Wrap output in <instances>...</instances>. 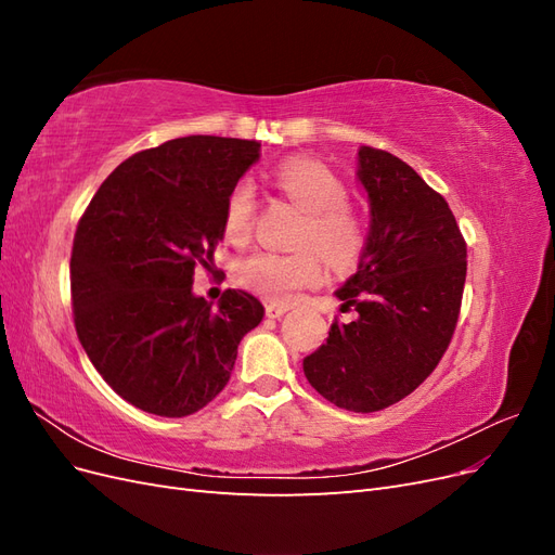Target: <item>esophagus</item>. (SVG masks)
Masks as SVG:
<instances>
[{
    "instance_id": "obj_1",
    "label": "esophagus",
    "mask_w": 555,
    "mask_h": 555,
    "mask_svg": "<svg viewBox=\"0 0 555 555\" xmlns=\"http://www.w3.org/2000/svg\"><path fill=\"white\" fill-rule=\"evenodd\" d=\"M289 308L287 306H280V304H268L266 306V317L268 319H280L282 314H287Z\"/></svg>"
}]
</instances>
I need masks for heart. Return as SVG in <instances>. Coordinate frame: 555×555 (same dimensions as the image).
Masks as SVG:
<instances>
[{
  "label": "heart",
  "mask_w": 555,
  "mask_h": 555,
  "mask_svg": "<svg viewBox=\"0 0 555 555\" xmlns=\"http://www.w3.org/2000/svg\"><path fill=\"white\" fill-rule=\"evenodd\" d=\"M273 182L296 208L306 212L298 245H314L335 268H347L361 257L365 229L361 217L347 208V188L340 178H335L319 162L289 159L278 166ZM255 210V184L241 178L224 201L222 222L229 241L241 243L249 236ZM319 280H322V261L312 249H300L294 255L255 251L238 266V282L243 287L271 304H289L300 289L312 287Z\"/></svg>",
  "instance_id": "b5f03b06"
}]
</instances>
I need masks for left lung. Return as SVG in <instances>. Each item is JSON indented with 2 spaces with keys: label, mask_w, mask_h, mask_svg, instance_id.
Returning a JSON list of instances; mask_svg holds the SVG:
<instances>
[{
  "label": "left lung",
  "mask_w": 555,
  "mask_h": 555,
  "mask_svg": "<svg viewBox=\"0 0 555 555\" xmlns=\"http://www.w3.org/2000/svg\"><path fill=\"white\" fill-rule=\"evenodd\" d=\"M357 178L371 229L357 273L335 292L354 322H333L304 373L333 405L377 412L440 363L459 322L467 247L447 201L412 166L361 145Z\"/></svg>",
  "instance_id": "8db88e82"
}]
</instances>
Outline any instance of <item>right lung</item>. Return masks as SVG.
I'll list each match as a JSON object with an SVG mask.
<instances>
[{
    "instance_id": "right-lung-1",
    "label": "right lung",
    "mask_w": 555,
    "mask_h": 555,
    "mask_svg": "<svg viewBox=\"0 0 555 555\" xmlns=\"http://www.w3.org/2000/svg\"><path fill=\"white\" fill-rule=\"evenodd\" d=\"M261 143L182 137L143 150L102 182L72 251L78 340L96 373L133 408L188 416L220 393L263 306L227 289L217 308L192 292L212 273L229 190Z\"/></svg>"
}]
</instances>
